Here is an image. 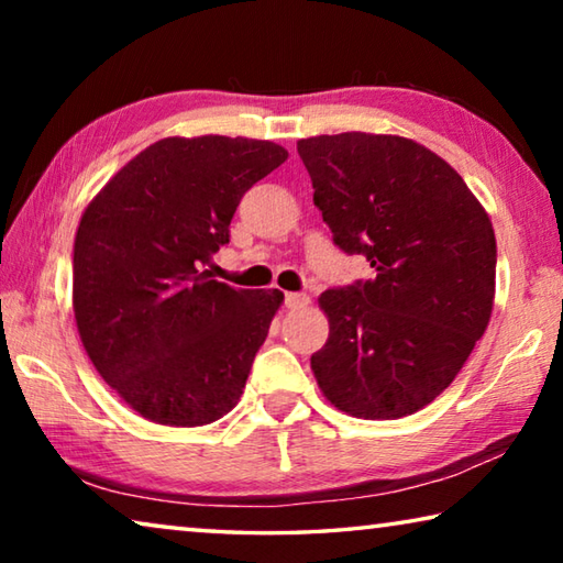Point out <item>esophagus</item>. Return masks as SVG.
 Listing matches in <instances>:
<instances>
[{
    "instance_id": "esophagus-1",
    "label": "esophagus",
    "mask_w": 563,
    "mask_h": 563,
    "mask_svg": "<svg viewBox=\"0 0 563 563\" xmlns=\"http://www.w3.org/2000/svg\"><path fill=\"white\" fill-rule=\"evenodd\" d=\"M310 302V298L305 292H285V308L288 310H300Z\"/></svg>"
}]
</instances>
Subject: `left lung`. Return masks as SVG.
Instances as JSON below:
<instances>
[{"label": "left lung", "instance_id": "1", "mask_svg": "<svg viewBox=\"0 0 563 563\" xmlns=\"http://www.w3.org/2000/svg\"><path fill=\"white\" fill-rule=\"evenodd\" d=\"M332 241L375 278L325 290L310 357L342 412L399 419L440 397L489 325L497 241L462 176L412 139L347 131L298 141Z\"/></svg>", "mask_w": 563, "mask_h": 563}]
</instances>
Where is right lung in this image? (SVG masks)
<instances>
[{
	"mask_svg": "<svg viewBox=\"0 0 563 563\" xmlns=\"http://www.w3.org/2000/svg\"><path fill=\"white\" fill-rule=\"evenodd\" d=\"M288 158L258 139H161L81 216L74 318L89 360L133 412L203 427L231 412L280 290H235L201 265L231 238L247 188Z\"/></svg>",
	"mask_w": 563,
	"mask_h": 563,
	"instance_id": "1",
	"label": "right lung"
}]
</instances>
